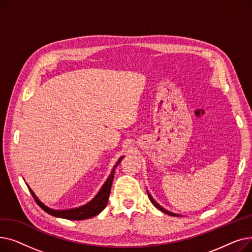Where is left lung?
I'll return each mask as SVG.
<instances>
[{
    "label": "left lung",
    "instance_id": "left-lung-1",
    "mask_svg": "<svg viewBox=\"0 0 252 252\" xmlns=\"http://www.w3.org/2000/svg\"><path fill=\"white\" fill-rule=\"evenodd\" d=\"M147 194H148V196H149V198H150V201L152 202V204L156 207V208H158L159 210H161L162 213H164V214H166V215H168V216H174V217H182L181 215H178V214H174V213H171V211H168L167 209H165L164 207H162L161 205H159L158 204L155 200H154V198L152 197V195L149 193V191L147 190Z\"/></svg>",
    "mask_w": 252,
    "mask_h": 252
}]
</instances>
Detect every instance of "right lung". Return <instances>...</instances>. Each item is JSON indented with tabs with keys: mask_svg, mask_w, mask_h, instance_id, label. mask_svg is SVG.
Returning a JSON list of instances; mask_svg holds the SVG:
<instances>
[{
	"mask_svg": "<svg viewBox=\"0 0 252 252\" xmlns=\"http://www.w3.org/2000/svg\"><path fill=\"white\" fill-rule=\"evenodd\" d=\"M123 158H124V156L119 158L117 162L115 163V165L112 167V170H111L109 177L107 178V180L105 181V183L102 185L101 189L96 194V196L93 198L92 200H90L88 203H86L82 206H78V207H74V208H70V209H54V208H51V207L47 206L45 203H43L41 200H39L37 196L34 194V192L32 190V188L29 186L28 184H26V185H28V187H29L32 197L34 198L35 202L38 204L39 207L44 209L47 214H49L53 217L66 219V220H81L91 219L93 217L98 216L101 213V211L106 207V205H107L108 197H109L110 190H111V185H112L113 178H114L115 168L119 164V162L122 161Z\"/></svg>",
	"mask_w": 252,
	"mask_h": 252,
	"instance_id": "1",
	"label": "right lung"
}]
</instances>
